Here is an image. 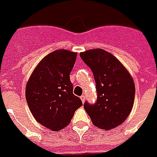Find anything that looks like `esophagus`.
Segmentation results:
<instances>
[{
	"label": "esophagus",
	"instance_id": "esophagus-1",
	"mask_svg": "<svg viewBox=\"0 0 157 157\" xmlns=\"http://www.w3.org/2000/svg\"><path fill=\"white\" fill-rule=\"evenodd\" d=\"M80 99H81V101H82V102L84 103V101H85V96H84V95H81Z\"/></svg>",
	"mask_w": 157,
	"mask_h": 157
}]
</instances>
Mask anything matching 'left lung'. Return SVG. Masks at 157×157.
I'll return each mask as SVG.
<instances>
[{
  "instance_id": "obj_1",
  "label": "left lung",
  "mask_w": 157,
  "mask_h": 157,
  "mask_svg": "<svg viewBox=\"0 0 157 157\" xmlns=\"http://www.w3.org/2000/svg\"><path fill=\"white\" fill-rule=\"evenodd\" d=\"M80 57L93 72L97 93L96 101H86L84 109L94 126L112 129L123 123L133 108L134 80L123 64L102 49L82 52Z\"/></svg>"
}]
</instances>
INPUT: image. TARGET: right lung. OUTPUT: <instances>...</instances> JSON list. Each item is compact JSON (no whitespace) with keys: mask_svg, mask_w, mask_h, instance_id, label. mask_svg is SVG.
Segmentation results:
<instances>
[{"mask_svg":"<svg viewBox=\"0 0 157 157\" xmlns=\"http://www.w3.org/2000/svg\"><path fill=\"white\" fill-rule=\"evenodd\" d=\"M77 53L56 50L40 61L29 79L26 100L35 120L53 131L67 127L82 105L73 93L70 73Z\"/></svg>","mask_w":157,"mask_h":157,"instance_id":"right-lung-1","label":"right lung"}]
</instances>
